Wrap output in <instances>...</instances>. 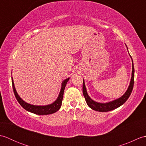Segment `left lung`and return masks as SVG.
<instances>
[{
  "mask_svg": "<svg viewBox=\"0 0 146 146\" xmlns=\"http://www.w3.org/2000/svg\"><path fill=\"white\" fill-rule=\"evenodd\" d=\"M134 64L132 63V77H131V82H130L129 86L127 89V90L126 92L124 94V95L122 96L120 98L106 104H101V103L96 102L90 98L87 92H86L84 80H83V96H84V97L85 98L86 104H87V105H88V107L90 108H91L92 109L96 111H102V112L105 111H105H108L115 109V108L119 107L120 106H121V105L125 103L131 94L132 91L133 90V87H134Z\"/></svg>",
  "mask_w": 146,
  "mask_h": 146,
  "instance_id": "1",
  "label": "left lung"
}]
</instances>
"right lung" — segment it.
I'll list each match as a JSON object with an SVG mask.
<instances>
[{
    "label": "right lung",
    "mask_w": 146,
    "mask_h": 146,
    "mask_svg": "<svg viewBox=\"0 0 146 146\" xmlns=\"http://www.w3.org/2000/svg\"><path fill=\"white\" fill-rule=\"evenodd\" d=\"M70 78H67L64 80L63 82L62 83L61 85V89L60 94L58 98L56 99L53 103L45 105V106H37V105H31L26 103L24 101H23L22 99L20 98L19 96L18 95L17 93L15 90L14 84V81L13 79L12 78V88H13V91L14 93L15 97L16 98L17 102L19 103V104L23 107L24 109L26 110L27 111H29L30 112H32L33 113H35L37 115H49V114H52L55 113L56 111H57L59 109H60L61 106V103L62 100H63V94H64V90L65 88V86H66V83Z\"/></svg>",
    "instance_id": "add662e5"
}]
</instances>
